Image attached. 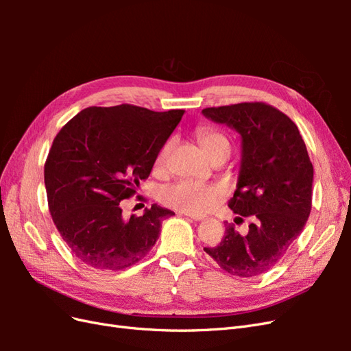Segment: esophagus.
Here are the masks:
<instances>
[{
	"mask_svg": "<svg viewBox=\"0 0 351 351\" xmlns=\"http://www.w3.org/2000/svg\"><path fill=\"white\" fill-rule=\"evenodd\" d=\"M187 218H190V219H193V221H202L204 219V217H200V215H190V214H184Z\"/></svg>",
	"mask_w": 351,
	"mask_h": 351,
	"instance_id": "1",
	"label": "esophagus"
}]
</instances>
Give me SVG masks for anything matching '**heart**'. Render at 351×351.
<instances>
[{
	"mask_svg": "<svg viewBox=\"0 0 351 351\" xmlns=\"http://www.w3.org/2000/svg\"><path fill=\"white\" fill-rule=\"evenodd\" d=\"M197 141L208 155L217 149L221 145H228L227 137L210 127H200L197 130ZM169 151V143H165L155 158V167L162 168ZM226 196V190L215 183L197 182V180H178L176 183L165 186L159 200L164 205L173 208L178 212L190 215H204L208 210L214 208L218 202Z\"/></svg>",
	"mask_w": 351,
	"mask_h": 351,
	"instance_id": "heart-1",
	"label": "heart"
}]
</instances>
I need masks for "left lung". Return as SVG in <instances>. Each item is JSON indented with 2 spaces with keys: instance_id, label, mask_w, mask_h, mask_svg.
<instances>
[{
  "instance_id": "1",
  "label": "left lung",
  "mask_w": 351,
  "mask_h": 351,
  "mask_svg": "<svg viewBox=\"0 0 351 351\" xmlns=\"http://www.w3.org/2000/svg\"><path fill=\"white\" fill-rule=\"evenodd\" d=\"M212 121L241 136L237 189L228 206L237 219L250 218L246 236L226 224V236L204 250L221 269L256 277L275 267L291 247L312 209L313 165L297 125L265 102L202 110Z\"/></svg>"
}]
</instances>
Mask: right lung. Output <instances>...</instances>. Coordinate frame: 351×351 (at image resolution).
<instances>
[{
	"label": "right lung",
	"mask_w": 351,
	"mask_h": 351,
	"mask_svg": "<svg viewBox=\"0 0 351 351\" xmlns=\"http://www.w3.org/2000/svg\"><path fill=\"white\" fill-rule=\"evenodd\" d=\"M183 114L130 104L89 107L58 132L44 169L48 206L80 262L120 271L149 253L164 218L174 212L152 205L142 217L124 219L120 204L149 177L156 154Z\"/></svg>",
	"instance_id": "add662e5"
}]
</instances>
